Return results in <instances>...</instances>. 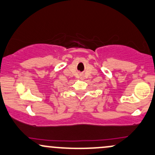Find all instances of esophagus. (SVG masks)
<instances>
[{
	"instance_id": "obj_1",
	"label": "esophagus",
	"mask_w": 155,
	"mask_h": 155,
	"mask_svg": "<svg viewBox=\"0 0 155 155\" xmlns=\"http://www.w3.org/2000/svg\"><path fill=\"white\" fill-rule=\"evenodd\" d=\"M80 79H81V80H83V79H84V76H83V75L80 76Z\"/></svg>"
}]
</instances>
